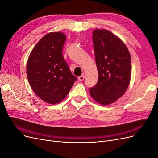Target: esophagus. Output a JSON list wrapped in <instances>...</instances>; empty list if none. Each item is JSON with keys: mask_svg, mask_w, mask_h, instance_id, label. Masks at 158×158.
Instances as JSON below:
<instances>
[{"mask_svg": "<svg viewBox=\"0 0 158 158\" xmlns=\"http://www.w3.org/2000/svg\"><path fill=\"white\" fill-rule=\"evenodd\" d=\"M84 74L82 75V76H79V77H78V80H79L80 81H82V80H84Z\"/></svg>", "mask_w": 158, "mask_h": 158, "instance_id": "esophagus-1", "label": "esophagus"}]
</instances>
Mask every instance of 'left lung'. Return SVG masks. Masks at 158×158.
<instances>
[{"instance_id":"obj_1","label":"left lung","mask_w":158,"mask_h":158,"mask_svg":"<svg viewBox=\"0 0 158 158\" xmlns=\"http://www.w3.org/2000/svg\"><path fill=\"white\" fill-rule=\"evenodd\" d=\"M92 37L98 81L89 93L95 101L107 106L123 96L128 87L131 55L123 41L108 30H95Z\"/></svg>"}]
</instances>
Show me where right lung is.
Instances as JSON below:
<instances>
[{
	"instance_id": "obj_1",
	"label": "right lung",
	"mask_w": 158,
	"mask_h": 158,
	"mask_svg": "<svg viewBox=\"0 0 158 158\" xmlns=\"http://www.w3.org/2000/svg\"><path fill=\"white\" fill-rule=\"evenodd\" d=\"M66 40L63 33L51 32L35 45L27 62V77L38 97L49 104L64 99L77 78L63 56Z\"/></svg>"
}]
</instances>
